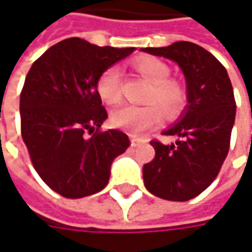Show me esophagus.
I'll return each instance as SVG.
<instances>
[{
    "label": "esophagus",
    "mask_w": 252,
    "mask_h": 252,
    "mask_svg": "<svg viewBox=\"0 0 252 252\" xmlns=\"http://www.w3.org/2000/svg\"><path fill=\"white\" fill-rule=\"evenodd\" d=\"M146 140H143V138H137V137H134V135H131V146L132 147H138L140 144H143Z\"/></svg>",
    "instance_id": "esophagus-1"
}]
</instances>
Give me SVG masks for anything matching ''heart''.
Instances as JSON below:
<instances>
[{
    "label": "heart",
    "instance_id": "1",
    "mask_svg": "<svg viewBox=\"0 0 252 252\" xmlns=\"http://www.w3.org/2000/svg\"><path fill=\"white\" fill-rule=\"evenodd\" d=\"M134 68L141 77L150 83V89L144 97L146 105H126L111 115L112 126L126 129L138 135L149 128L160 124L163 112L174 118L182 112L187 105V93L184 87L171 80V68L166 63L155 57H141L134 61ZM96 92L106 105H117L121 102V74L118 67L111 65L102 71L96 80Z\"/></svg>",
    "mask_w": 252,
    "mask_h": 252
}]
</instances>
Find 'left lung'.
Here are the masks:
<instances>
[{"instance_id":"8db88e82","label":"left lung","mask_w":252,"mask_h":252,"mask_svg":"<svg viewBox=\"0 0 252 252\" xmlns=\"http://www.w3.org/2000/svg\"><path fill=\"white\" fill-rule=\"evenodd\" d=\"M141 51L175 61L185 76L188 97L181 121L163 131L175 135V143L150 141L156 155L143 166L144 185L163 200L188 201L216 179L226 159L236 114L233 89L219 60L192 42Z\"/></svg>"}]
</instances>
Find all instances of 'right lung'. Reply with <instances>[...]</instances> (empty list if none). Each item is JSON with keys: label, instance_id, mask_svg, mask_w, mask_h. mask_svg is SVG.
Segmentation results:
<instances>
[{"label": "right lung", "instance_id": "1", "mask_svg": "<svg viewBox=\"0 0 252 252\" xmlns=\"http://www.w3.org/2000/svg\"><path fill=\"white\" fill-rule=\"evenodd\" d=\"M132 51L70 37L40 55L26 76L20 93L22 137L42 181L65 198L103 189L114 159L129 146L126 132L100 131L108 114L96 80Z\"/></svg>", "mask_w": 252, "mask_h": 252}]
</instances>
